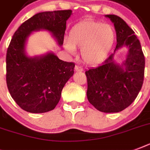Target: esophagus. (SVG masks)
Segmentation results:
<instances>
[{"mask_svg":"<svg viewBox=\"0 0 150 150\" xmlns=\"http://www.w3.org/2000/svg\"><path fill=\"white\" fill-rule=\"evenodd\" d=\"M75 70L76 71H83V69H82V68H81L80 66L75 65Z\"/></svg>","mask_w":150,"mask_h":150,"instance_id":"obj_1","label":"esophagus"}]
</instances>
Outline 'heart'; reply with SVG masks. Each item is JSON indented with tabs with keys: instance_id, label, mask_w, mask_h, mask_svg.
Here are the masks:
<instances>
[{
	"instance_id": "obj_1",
	"label": "heart",
	"mask_w": 150,
	"mask_h": 150,
	"mask_svg": "<svg viewBox=\"0 0 150 150\" xmlns=\"http://www.w3.org/2000/svg\"><path fill=\"white\" fill-rule=\"evenodd\" d=\"M116 40L114 27L93 19H85L71 29L66 49L71 53L81 48L82 61L87 64L102 63L111 51Z\"/></svg>"
}]
</instances>
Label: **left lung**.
Listing matches in <instances>:
<instances>
[{"instance_id": "1", "label": "left lung", "mask_w": 150, "mask_h": 150, "mask_svg": "<svg viewBox=\"0 0 150 150\" xmlns=\"http://www.w3.org/2000/svg\"><path fill=\"white\" fill-rule=\"evenodd\" d=\"M114 23L117 35L114 52L123 45L129 47L122 65L114 63L110 54L101 65L86 71L87 98L96 109L117 113L130 106L141 90L144 80L145 57L135 33L121 18L107 15Z\"/></svg>"}]
</instances>
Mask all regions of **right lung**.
<instances>
[{"label": "right lung", "mask_w": 150, "mask_h": 150, "mask_svg": "<svg viewBox=\"0 0 150 150\" xmlns=\"http://www.w3.org/2000/svg\"><path fill=\"white\" fill-rule=\"evenodd\" d=\"M71 15V10L38 13L23 22L13 35L6 55V82L13 100L25 111L37 114L54 110L75 68L73 62L61 61L53 53L26 56L27 37L32 32L46 29L61 46Z\"/></svg>", "instance_id": "right-lung-1"}]
</instances>
